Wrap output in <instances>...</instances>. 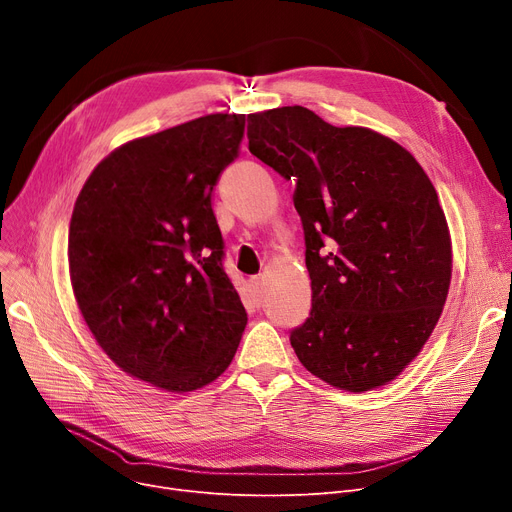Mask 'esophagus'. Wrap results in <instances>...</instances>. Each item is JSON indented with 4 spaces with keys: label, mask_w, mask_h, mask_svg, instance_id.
<instances>
[{
    "label": "esophagus",
    "mask_w": 512,
    "mask_h": 512,
    "mask_svg": "<svg viewBox=\"0 0 512 512\" xmlns=\"http://www.w3.org/2000/svg\"><path fill=\"white\" fill-rule=\"evenodd\" d=\"M251 292H253L255 301H257V303H261V299H263V282H261V278H259V276L251 278Z\"/></svg>",
    "instance_id": "1"
}]
</instances>
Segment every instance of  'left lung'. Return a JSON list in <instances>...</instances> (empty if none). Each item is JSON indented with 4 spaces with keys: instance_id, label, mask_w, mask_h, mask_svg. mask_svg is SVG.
<instances>
[{
    "instance_id": "obj_1",
    "label": "left lung",
    "mask_w": 512,
    "mask_h": 512,
    "mask_svg": "<svg viewBox=\"0 0 512 512\" xmlns=\"http://www.w3.org/2000/svg\"><path fill=\"white\" fill-rule=\"evenodd\" d=\"M249 151L297 182L311 311L290 332L324 382L365 392L394 380L436 328L452 272L438 193L417 159L361 126L301 105L249 114Z\"/></svg>"
}]
</instances>
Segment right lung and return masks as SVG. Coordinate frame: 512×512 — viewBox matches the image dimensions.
I'll use <instances>...</instances> for the list:
<instances>
[{
    "mask_svg": "<svg viewBox=\"0 0 512 512\" xmlns=\"http://www.w3.org/2000/svg\"><path fill=\"white\" fill-rule=\"evenodd\" d=\"M242 137L245 116L211 114L134 139L72 211L70 280L89 330L118 367L168 392L222 375L247 326L211 207Z\"/></svg>",
    "mask_w": 512,
    "mask_h": 512,
    "instance_id": "obj_1",
    "label": "right lung"
}]
</instances>
